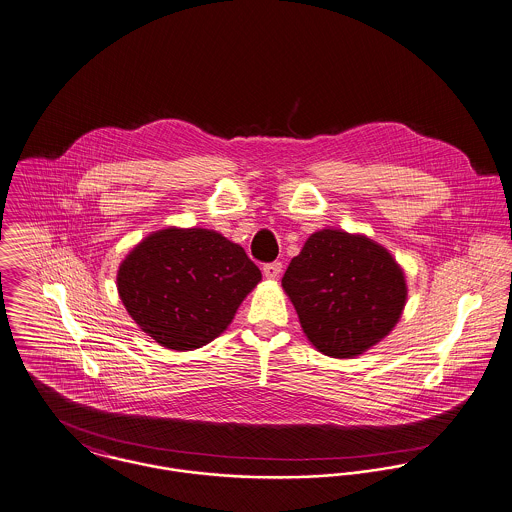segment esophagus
<instances>
[{
	"label": "esophagus",
	"mask_w": 512,
	"mask_h": 512,
	"mask_svg": "<svg viewBox=\"0 0 512 512\" xmlns=\"http://www.w3.org/2000/svg\"><path fill=\"white\" fill-rule=\"evenodd\" d=\"M281 262H270V264H264V276L268 279H276L279 278V274H281Z\"/></svg>",
	"instance_id": "1"
}]
</instances>
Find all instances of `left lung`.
<instances>
[{
    "label": "left lung",
    "mask_w": 512,
    "mask_h": 512,
    "mask_svg": "<svg viewBox=\"0 0 512 512\" xmlns=\"http://www.w3.org/2000/svg\"><path fill=\"white\" fill-rule=\"evenodd\" d=\"M307 338L326 356L366 352L397 325L407 283L393 256L344 231L311 234L281 279Z\"/></svg>",
    "instance_id": "1"
}]
</instances>
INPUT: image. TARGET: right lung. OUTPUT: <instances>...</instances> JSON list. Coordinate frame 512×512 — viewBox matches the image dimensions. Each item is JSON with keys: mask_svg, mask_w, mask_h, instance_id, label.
<instances>
[{"mask_svg": "<svg viewBox=\"0 0 512 512\" xmlns=\"http://www.w3.org/2000/svg\"><path fill=\"white\" fill-rule=\"evenodd\" d=\"M262 279L244 248L207 229H164L125 258L117 289L135 323L170 350L209 344Z\"/></svg>", "mask_w": 512, "mask_h": 512, "instance_id": "add662e5", "label": "right lung"}]
</instances>
